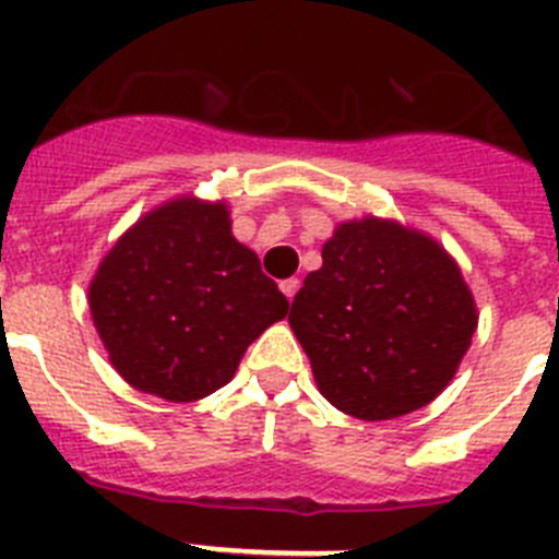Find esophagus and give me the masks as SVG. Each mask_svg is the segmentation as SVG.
<instances>
[{"mask_svg": "<svg viewBox=\"0 0 559 559\" xmlns=\"http://www.w3.org/2000/svg\"><path fill=\"white\" fill-rule=\"evenodd\" d=\"M280 288H283V294L288 296V299H294L296 290H299V280H296V276H290V280H283V283H280Z\"/></svg>", "mask_w": 559, "mask_h": 559, "instance_id": "obj_1", "label": "esophagus"}]
</instances>
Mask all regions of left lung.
I'll use <instances>...</instances> for the list:
<instances>
[{
  "instance_id": "left-lung-1",
  "label": "left lung",
  "mask_w": 559,
  "mask_h": 559,
  "mask_svg": "<svg viewBox=\"0 0 559 559\" xmlns=\"http://www.w3.org/2000/svg\"><path fill=\"white\" fill-rule=\"evenodd\" d=\"M288 322L319 392L338 412L378 423L428 406L451 383L478 313L433 237L369 215L333 231Z\"/></svg>"
}]
</instances>
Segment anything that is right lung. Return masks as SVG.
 <instances>
[{"label": "right lung", "instance_id": "obj_1", "mask_svg": "<svg viewBox=\"0 0 559 559\" xmlns=\"http://www.w3.org/2000/svg\"><path fill=\"white\" fill-rule=\"evenodd\" d=\"M114 369L145 394L192 403L218 392L288 299L231 235L224 201L173 199L140 218L88 285Z\"/></svg>", "mask_w": 559, "mask_h": 559}]
</instances>
